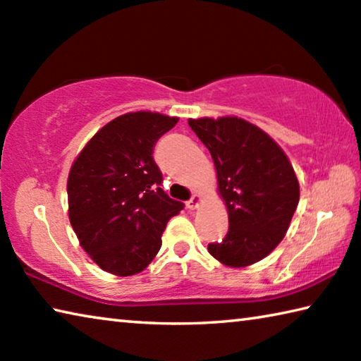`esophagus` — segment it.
Wrapping results in <instances>:
<instances>
[{
	"mask_svg": "<svg viewBox=\"0 0 361 361\" xmlns=\"http://www.w3.org/2000/svg\"><path fill=\"white\" fill-rule=\"evenodd\" d=\"M200 204H202V197H200L199 194H194L191 200H188V202H186V207L189 210H195V209H199Z\"/></svg>",
	"mask_w": 361,
	"mask_h": 361,
	"instance_id": "1",
	"label": "esophagus"
}]
</instances>
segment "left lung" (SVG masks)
Masks as SVG:
<instances>
[{
	"mask_svg": "<svg viewBox=\"0 0 361 361\" xmlns=\"http://www.w3.org/2000/svg\"><path fill=\"white\" fill-rule=\"evenodd\" d=\"M210 151L218 194L229 216L223 240L209 253L228 267H247L274 252L299 202V181L288 156L258 126L237 116L188 119Z\"/></svg>",
	"mask_w": 361,
	"mask_h": 361,
	"instance_id": "obj_1",
	"label": "left lung"
}]
</instances>
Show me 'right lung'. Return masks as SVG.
Instances as JSON below:
<instances>
[{"mask_svg": "<svg viewBox=\"0 0 361 361\" xmlns=\"http://www.w3.org/2000/svg\"><path fill=\"white\" fill-rule=\"evenodd\" d=\"M178 122L156 111L121 114L85 143L71 164L66 192L71 228L103 271L129 277L156 258L167 221L183 204L159 188L152 148Z\"/></svg>", "mask_w": 361, "mask_h": 361, "instance_id": "right-lung-1", "label": "right lung"}]
</instances>
